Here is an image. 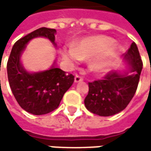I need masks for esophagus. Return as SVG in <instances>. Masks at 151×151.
I'll return each instance as SVG.
<instances>
[{
  "label": "esophagus",
  "instance_id": "34e87169",
  "mask_svg": "<svg viewBox=\"0 0 151 151\" xmlns=\"http://www.w3.org/2000/svg\"><path fill=\"white\" fill-rule=\"evenodd\" d=\"M83 81V78L81 77V76H80V75H76V76H75V79H74V81L75 82H81V81Z\"/></svg>",
  "mask_w": 151,
  "mask_h": 151
}]
</instances>
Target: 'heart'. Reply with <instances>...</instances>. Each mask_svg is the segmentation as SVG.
Segmentation results:
<instances>
[{"mask_svg":"<svg viewBox=\"0 0 151 151\" xmlns=\"http://www.w3.org/2000/svg\"><path fill=\"white\" fill-rule=\"evenodd\" d=\"M115 40L105 35H97L85 38L73 48H67L62 50V57L68 63L73 65L81 60H88L92 57L91 67L95 71L104 70L111 60V55L117 50L114 46Z\"/></svg>","mask_w":151,"mask_h":151,"instance_id":"b5f03b06","label":"heart"}]
</instances>
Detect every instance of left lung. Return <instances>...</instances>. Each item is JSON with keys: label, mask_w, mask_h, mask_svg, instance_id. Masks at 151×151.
<instances>
[{"label": "left lung", "mask_w": 151, "mask_h": 151, "mask_svg": "<svg viewBox=\"0 0 151 151\" xmlns=\"http://www.w3.org/2000/svg\"><path fill=\"white\" fill-rule=\"evenodd\" d=\"M125 58L131 66L130 73L123 75L111 71L101 80L89 82V93L84 100L88 111L108 117L120 112L129 105L137 91L143 66L135 42L131 43Z\"/></svg>", "instance_id": "1"}]
</instances>
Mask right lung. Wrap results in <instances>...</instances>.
I'll return each instance as SVG.
<instances>
[{
	"label": "right lung",
	"mask_w": 151,
	"mask_h": 151,
	"mask_svg": "<svg viewBox=\"0 0 151 151\" xmlns=\"http://www.w3.org/2000/svg\"><path fill=\"white\" fill-rule=\"evenodd\" d=\"M55 29L40 28L14 43L7 62L9 84L19 105L29 113L43 115L56 109L64 93L74 81L72 74L59 68L29 73L20 62L25 45L36 37H45L55 44Z\"/></svg>",
	"instance_id": "obj_1"
}]
</instances>
